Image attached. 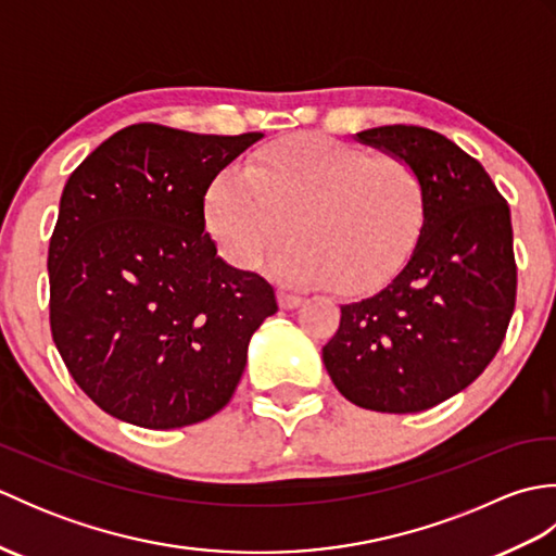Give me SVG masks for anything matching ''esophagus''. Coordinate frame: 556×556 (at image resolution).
I'll return each mask as SVG.
<instances>
[{
    "instance_id": "obj_1",
    "label": "esophagus",
    "mask_w": 556,
    "mask_h": 556,
    "mask_svg": "<svg viewBox=\"0 0 556 556\" xmlns=\"http://www.w3.org/2000/svg\"><path fill=\"white\" fill-rule=\"evenodd\" d=\"M277 301H279V305L285 311H291V308H299V305L303 303V299L299 296V293H293V291H289V289H279L277 291Z\"/></svg>"
}]
</instances>
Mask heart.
<instances>
[{"label":"heart","instance_id":"heart-1","mask_svg":"<svg viewBox=\"0 0 556 556\" xmlns=\"http://www.w3.org/2000/svg\"><path fill=\"white\" fill-rule=\"evenodd\" d=\"M428 217L416 164L329 136H291L260 148L243 169H224L205 191V224L229 265L269 257L277 277L301 287L358 293L404 267Z\"/></svg>","mask_w":556,"mask_h":556}]
</instances>
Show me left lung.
I'll use <instances>...</instances> for the list:
<instances>
[{
    "instance_id": "left-lung-1",
    "label": "left lung",
    "mask_w": 556,
    "mask_h": 556,
    "mask_svg": "<svg viewBox=\"0 0 556 556\" xmlns=\"http://www.w3.org/2000/svg\"><path fill=\"white\" fill-rule=\"evenodd\" d=\"M358 140L416 164L428 217L404 269L341 305L323 361L351 404L418 413L458 394L497 356L516 305L511 212L482 164L442 134L394 124Z\"/></svg>"
}]
</instances>
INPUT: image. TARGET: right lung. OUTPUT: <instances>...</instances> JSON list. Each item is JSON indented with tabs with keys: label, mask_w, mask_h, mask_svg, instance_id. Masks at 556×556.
<instances>
[{
	"label": "right lung",
	"mask_w": 556,
	"mask_h": 556,
	"mask_svg": "<svg viewBox=\"0 0 556 556\" xmlns=\"http://www.w3.org/2000/svg\"><path fill=\"white\" fill-rule=\"evenodd\" d=\"M260 138L134 124L68 176L47 255L50 327L74 382L110 416L172 430L233 396L277 299L257 271L217 257L205 191Z\"/></svg>",
	"instance_id": "right-lung-1"
}]
</instances>
